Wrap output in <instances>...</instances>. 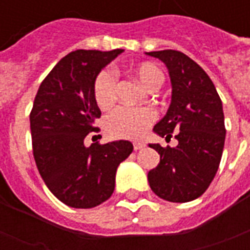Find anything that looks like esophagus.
Masks as SVG:
<instances>
[{"mask_svg":"<svg viewBox=\"0 0 250 250\" xmlns=\"http://www.w3.org/2000/svg\"><path fill=\"white\" fill-rule=\"evenodd\" d=\"M143 147H145V143H143V142H135V143H134V150H141V148H143Z\"/></svg>","mask_w":250,"mask_h":250,"instance_id":"1","label":"esophagus"}]
</instances>
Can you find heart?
Segmentation results:
<instances>
[{"label":"heart","instance_id":"heart-1","mask_svg":"<svg viewBox=\"0 0 250 250\" xmlns=\"http://www.w3.org/2000/svg\"><path fill=\"white\" fill-rule=\"evenodd\" d=\"M132 73L148 91H155L162 85L163 73L155 64L142 62L132 69ZM93 98L100 108L112 105L116 98V75L112 69H103L93 83ZM155 119L148 108H131L120 105L107 116L109 134L118 138H139Z\"/></svg>","mask_w":250,"mask_h":250}]
</instances>
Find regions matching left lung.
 Here are the masks:
<instances>
[{"label":"left lung","instance_id":"obj_1","mask_svg":"<svg viewBox=\"0 0 250 250\" xmlns=\"http://www.w3.org/2000/svg\"><path fill=\"white\" fill-rule=\"evenodd\" d=\"M166 64L171 80V103L167 112L154 125L159 136L171 138L175 147L148 145L161 155L148 171V184L159 198L188 202L209 188L220 166L225 145L222 102L208 73L186 56L173 49L146 52Z\"/></svg>","mask_w":250,"mask_h":250}]
</instances>
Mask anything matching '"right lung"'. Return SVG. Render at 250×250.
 <instances>
[{"label": "right lung", "mask_w": 250, "mask_h": 250, "mask_svg": "<svg viewBox=\"0 0 250 250\" xmlns=\"http://www.w3.org/2000/svg\"><path fill=\"white\" fill-rule=\"evenodd\" d=\"M123 52L79 51L62 57L41 83L30 112L36 166L52 194L76 209H89L112 195L116 168L130 155L128 141L87 147L84 139L98 132L100 109L93 83L100 71Z\"/></svg>", "instance_id": "add662e5"}]
</instances>
